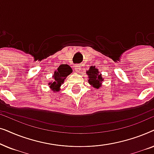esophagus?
Wrapping results in <instances>:
<instances>
[{
    "instance_id": "1",
    "label": "esophagus",
    "mask_w": 154,
    "mask_h": 154,
    "mask_svg": "<svg viewBox=\"0 0 154 154\" xmlns=\"http://www.w3.org/2000/svg\"><path fill=\"white\" fill-rule=\"evenodd\" d=\"M75 71H76L77 73H81L82 71L81 66L80 64H77L75 66Z\"/></svg>"
}]
</instances>
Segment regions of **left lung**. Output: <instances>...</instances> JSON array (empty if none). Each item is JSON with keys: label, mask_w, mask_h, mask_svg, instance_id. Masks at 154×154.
Segmentation results:
<instances>
[{"label": "left lung", "mask_w": 154, "mask_h": 154, "mask_svg": "<svg viewBox=\"0 0 154 154\" xmlns=\"http://www.w3.org/2000/svg\"><path fill=\"white\" fill-rule=\"evenodd\" d=\"M86 73L88 76V83L90 85L95 89H99L102 87L104 78H102V74L100 73V71L95 66H90L89 70L86 71Z\"/></svg>", "instance_id": "left-lung-1"}]
</instances>
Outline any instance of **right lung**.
Segmentation results:
<instances>
[{
	"label": "right lung",
	"mask_w": 154,
	"mask_h": 154,
	"mask_svg": "<svg viewBox=\"0 0 154 154\" xmlns=\"http://www.w3.org/2000/svg\"><path fill=\"white\" fill-rule=\"evenodd\" d=\"M72 69L68 64H62L54 71L53 74V81L48 83L50 88L53 92H59L61 85L64 83V80L69 74L72 73Z\"/></svg>",
	"instance_id": "add662e5"
}]
</instances>
